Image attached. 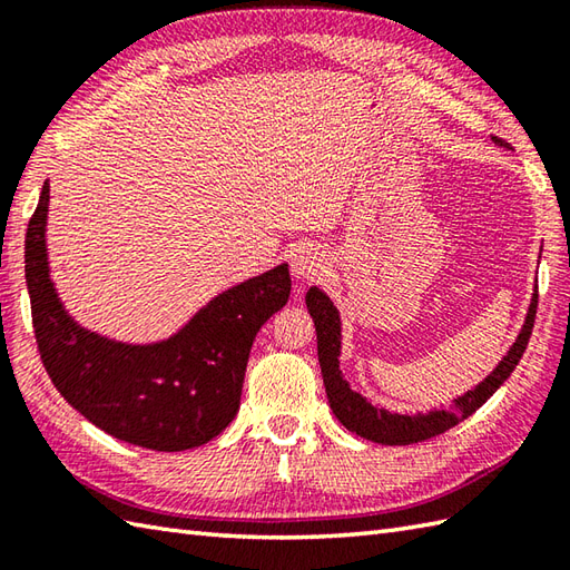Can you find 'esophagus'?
<instances>
[{
  "label": "esophagus",
  "mask_w": 570,
  "mask_h": 570,
  "mask_svg": "<svg viewBox=\"0 0 570 570\" xmlns=\"http://www.w3.org/2000/svg\"><path fill=\"white\" fill-rule=\"evenodd\" d=\"M323 272V254L313 247H298L292 254V274L301 282H313Z\"/></svg>",
  "instance_id": "obj_1"
}]
</instances>
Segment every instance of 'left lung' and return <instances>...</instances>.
<instances>
[{"label":"left lung","mask_w":570,"mask_h":570,"mask_svg":"<svg viewBox=\"0 0 570 570\" xmlns=\"http://www.w3.org/2000/svg\"><path fill=\"white\" fill-rule=\"evenodd\" d=\"M498 147L510 149V144L504 139L492 137ZM537 304H539V292L534 294L529 304L527 321L522 325V333L517 335L514 345L510 347L500 365L494 367L485 380H482L475 390H468L463 396L453 399L451 409H439L429 411V414H392L386 409L372 406L365 396L350 390V384L343 380L341 372V313L333 306V301L325 296L318 286H311L306 294V306L313 323H316V337H318V362L325 382V394H328V402L335 419L343 423L347 431H353L362 439L382 443V445H409L433 439V435H441L448 429H453L455 423L472 416L475 411L488 402V399L500 390V386L510 380V374L522 360L531 328H534L537 318Z\"/></svg>","instance_id":"left-lung-1"}]
</instances>
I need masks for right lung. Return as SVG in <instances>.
<instances>
[{
	"label": "right lung",
	"mask_w": 570,
	"mask_h": 570,
	"mask_svg": "<svg viewBox=\"0 0 570 570\" xmlns=\"http://www.w3.org/2000/svg\"><path fill=\"white\" fill-rule=\"evenodd\" d=\"M48 180L29 220L23 269L36 345L66 402L115 439L149 451H188L235 419L249 350L262 325L292 294L288 264L203 306L161 343L127 345L72 321L48 272Z\"/></svg>",
	"instance_id": "obj_1"
}]
</instances>
